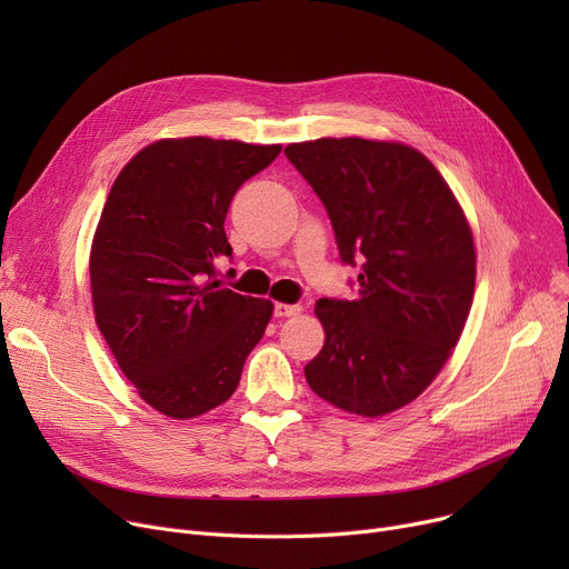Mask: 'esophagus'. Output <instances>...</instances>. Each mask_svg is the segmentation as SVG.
Returning a JSON list of instances; mask_svg holds the SVG:
<instances>
[{
	"label": "esophagus",
	"mask_w": 569,
	"mask_h": 569,
	"mask_svg": "<svg viewBox=\"0 0 569 569\" xmlns=\"http://www.w3.org/2000/svg\"><path fill=\"white\" fill-rule=\"evenodd\" d=\"M300 311H302L300 305H281V302L274 305V316L277 318H290V316H297Z\"/></svg>",
	"instance_id": "1"
}]
</instances>
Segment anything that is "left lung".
Masks as SVG:
<instances>
[{
	"label": "left lung",
	"instance_id": "left-lung-1",
	"mask_svg": "<svg viewBox=\"0 0 569 569\" xmlns=\"http://www.w3.org/2000/svg\"><path fill=\"white\" fill-rule=\"evenodd\" d=\"M330 214L357 300L316 302L325 346L305 367L332 406L380 417L420 397L472 305V232L436 166L401 142L320 138L286 147Z\"/></svg>",
	"mask_w": 569,
	"mask_h": 569
}]
</instances>
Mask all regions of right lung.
I'll list each match as a JSON object with an SVG mask.
<instances>
[{"mask_svg":"<svg viewBox=\"0 0 569 569\" xmlns=\"http://www.w3.org/2000/svg\"><path fill=\"white\" fill-rule=\"evenodd\" d=\"M281 144L166 138L122 168L89 256L97 325L136 392L174 420L221 406L274 305L223 288L228 207Z\"/></svg>","mask_w":569,"mask_h":569,"instance_id":"obj_1","label":"right lung"}]
</instances>
